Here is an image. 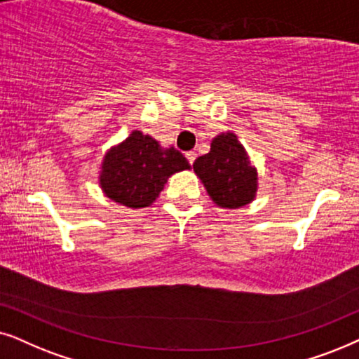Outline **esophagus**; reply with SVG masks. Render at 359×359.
I'll list each match as a JSON object with an SVG mask.
<instances>
[{"label":"esophagus","mask_w":359,"mask_h":359,"mask_svg":"<svg viewBox=\"0 0 359 359\" xmlns=\"http://www.w3.org/2000/svg\"><path fill=\"white\" fill-rule=\"evenodd\" d=\"M185 157H187V161L190 162V164H194L195 159H197V152H195V151H189V152H185Z\"/></svg>","instance_id":"obj_1"}]
</instances>
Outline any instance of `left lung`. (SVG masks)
<instances>
[{
	"mask_svg": "<svg viewBox=\"0 0 359 359\" xmlns=\"http://www.w3.org/2000/svg\"><path fill=\"white\" fill-rule=\"evenodd\" d=\"M194 170L219 208L236 210L256 198L257 169L233 131L215 136L210 152L195 159Z\"/></svg>",
	"mask_w": 359,
	"mask_h": 359,
	"instance_id": "8db88e82",
	"label": "left lung"
}]
</instances>
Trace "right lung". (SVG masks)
Listing matches in <instances>:
<instances>
[{"label":"right lung","mask_w":359,"mask_h":359,"mask_svg":"<svg viewBox=\"0 0 359 359\" xmlns=\"http://www.w3.org/2000/svg\"><path fill=\"white\" fill-rule=\"evenodd\" d=\"M190 169L182 152L140 130L104 152L98 184L109 200L128 208H146L156 202L170 175Z\"/></svg>","instance_id":"obj_1"}]
</instances>
